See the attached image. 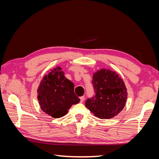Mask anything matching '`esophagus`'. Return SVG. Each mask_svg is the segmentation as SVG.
Here are the masks:
<instances>
[{
	"instance_id": "esophagus-1",
	"label": "esophagus",
	"mask_w": 159,
	"mask_h": 159,
	"mask_svg": "<svg viewBox=\"0 0 159 159\" xmlns=\"http://www.w3.org/2000/svg\"><path fill=\"white\" fill-rule=\"evenodd\" d=\"M80 102H81V103L84 102V99H85L84 96H81V97L80 98Z\"/></svg>"
}]
</instances>
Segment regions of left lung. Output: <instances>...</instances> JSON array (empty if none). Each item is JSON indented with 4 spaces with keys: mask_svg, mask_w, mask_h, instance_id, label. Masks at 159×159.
Masks as SVG:
<instances>
[{
    "mask_svg": "<svg viewBox=\"0 0 159 159\" xmlns=\"http://www.w3.org/2000/svg\"><path fill=\"white\" fill-rule=\"evenodd\" d=\"M91 84L95 94L85 102L91 112L100 119H110L121 111L127 93L123 81L115 71H98L94 74Z\"/></svg>",
    "mask_w": 159,
    "mask_h": 159,
    "instance_id": "8db88e82",
    "label": "left lung"
}]
</instances>
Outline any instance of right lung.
Returning a JSON list of instances; mask_svg holds the SVG:
<instances>
[{
	"instance_id": "obj_1",
	"label": "right lung",
	"mask_w": 159,
	"mask_h": 159,
	"mask_svg": "<svg viewBox=\"0 0 159 159\" xmlns=\"http://www.w3.org/2000/svg\"><path fill=\"white\" fill-rule=\"evenodd\" d=\"M38 99L43 111L54 118L68 113L72 105L80 99L74 93V85L64 76L60 67L44 76L38 89Z\"/></svg>"
}]
</instances>
